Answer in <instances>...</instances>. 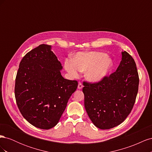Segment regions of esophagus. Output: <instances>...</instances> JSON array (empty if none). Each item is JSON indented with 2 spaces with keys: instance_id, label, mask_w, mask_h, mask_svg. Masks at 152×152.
<instances>
[{
  "instance_id": "1",
  "label": "esophagus",
  "mask_w": 152,
  "mask_h": 152,
  "mask_svg": "<svg viewBox=\"0 0 152 152\" xmlns=\"http://www.w3.org/2000/svg\"><path fill=\"white\" fill-rule=\"evenodd\" d=\"M82 87H83V85H82L81 82H79V84H78V89H81Z\"/></svg>"
}]
</instances>
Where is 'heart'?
Here are the masks:
<instances>
[{"instance_id":"1","label":"heart","mask_w":152,"mask_h":152,"mask_svg":"<svg viewBox=\"0 0 152 152\" xmlns=\"http://www.w3.org/2000/svg\"><path fill=\"white\" fill-rule=\"evenodd\" d=\"M112 66V61L106 53L102 52H79L72 61L65 62L66 70L72 77H77L79 72H86L85 77L91 82L102 80L107 75Z\"/></svg>"}]
</instances>
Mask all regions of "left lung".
<instances>
[{
	"label": "left lung",
	"instance_id": "obj_1",
	"mask_svg": "<svg viewBox=\"0 0 152 152\" xmlns=\"http://www.w3.org/2000/svg\"><path fill=\"white\" fill-rule=\"evenodd\" d=\"M84 106L94 125L109 129L124 121L134 104L139 75L134 59L126 51L117 70L96 83L84 82Z\"/></svg>",
	"mask_w": 152,
	"mask_h": 152
}]
</instances>
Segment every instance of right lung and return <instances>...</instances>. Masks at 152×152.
I'll return each mask as SVG.
<instances>
[{"instance_id": "add662e5", "label": "right lung", "mask_w": 152, "mask_h": 152, "mask_svg": "<svg viewBox=\"0 0 152 152\" xmlns=\"http://www.w3.org/2000/svg\"><path fill=\"white\" fill-rule=\"evenodd\" d=\"M62 68L51 45L46 44L30 50L20 63L15 87L16 103L23 117L36 127L49 129L56 126L77 88V80L62 77Z\"/></svg>"}]
</instances>
